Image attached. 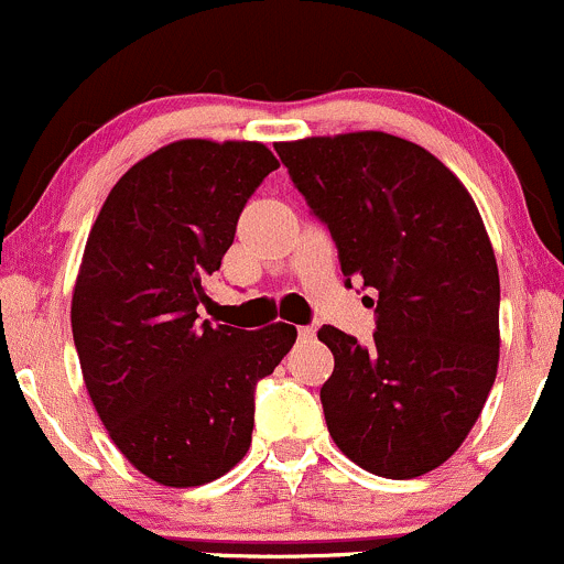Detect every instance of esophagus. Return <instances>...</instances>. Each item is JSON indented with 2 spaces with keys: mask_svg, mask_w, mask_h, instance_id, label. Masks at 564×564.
<instances>
[{
  "mask_svg": "<svg viewBox=\"0 0 564 564\" xmlns=\"http://www.w3.org/2000/svg\"><path fill=\"white\" fill-rule=\"evenodd\" d=\"M314 333H317V330H314L312 325H304V328H299V338H301V341H312Z\"/></svg>",
  "mask_w": 564,
  "mask_h": 564,
  "instance_id": "1",
  "label": "esophagus"
}]
</instances>
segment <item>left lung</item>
Listing matches in <instances>:
<instances>
[{"label":"left lung","instance_id":"1","mask_svg":"<svg viewBox=\"0 0 564 564\" xmlns=\"http://www.w3.org/2000/svg\"><path fill=\"white\" fill-rule=\"evenodd\" d=\"M274 148L330 228L347 284L377 290L371 347L317 333L333 352L328 433L368 474H427L463 446L498 377L500 276L476 202L433 153L384 131Z\"/></svg>","mask_w":564,"mask_h":564}]
</instances>
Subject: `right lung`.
<instances>
[{"label":"right lung","mask_w":564,"mask_h":564,"mask_svg":"<svg viewBox=\"0 0 564 564\" xmlns=\"http://www.w3.org/2000/svg\"><path fill=\"white\" fill-rule=\"evenodd\" d=\"M274 169L263 142L180 139L137 161L90 226L72 293L83 381L112 444L163 487H202L245 457L258 379L299 336L284 323H198L196 312Z\"/></svg>","instance_id":"add662e5"}]
</instances>
